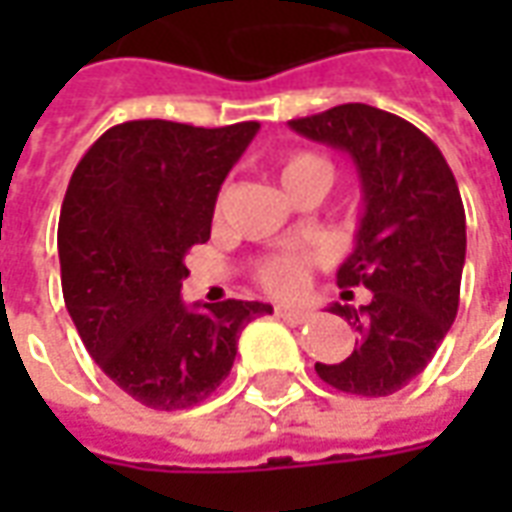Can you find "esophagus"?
I'll return each mask as SVG.
<instances>
[{
	"mask_svg": "<svg viewBox=\"0 0 512 512\" xmlns=\"http://www.w3.org/2000/svg\"><path fill=\"white\" fill-rule=\"evenodd\" d=\"M274 312H277L279 318H285V321L290 323H304L310 318V310H304V307H288V304H277Z\"/></svg>",
	"mask_w": 512,
	"mask_h": 512,
	"instance_id": "1",
	"label": "esophagus"
}]
</instances>
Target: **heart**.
<instances>
[{
  "label": "heart",
  "mask_w": 512,
  "mask_h": 512,
  "mask_svg": "<svg viewBox=\"0 0 512 512\" xmlns=\"http://www.w3.org/2000/svg\"><path fill=\"white\" fill-rule=\"evenodd\" d=\"M307 172L332 178V169H329V164L321 156H315V153H293L282 164V183L290 178H299V175H307ZM260 279H263V285L268 290L282 293V296L299 293L304 288V282H307V260L293 255L274 257V260H268L266 266H263Z\"/></svg>",
  "instance_id": "1"
}]
</instances>
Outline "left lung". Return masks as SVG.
Segmentation results:
<instances>
[{
    "instance_id": "1",
    "label": "left lung",
    "mask_w": 512,
    "mask_h": 512,
    "mask_svg": "<svg viewBox=\"0 0 512 512\" xmlns=\"http://www.w3.org/2000/svg\"><path fill=\"white\" fill-rule=\"evenodd\" d=\"M288 126L348 153L362 189L356 246L337 285H365L373 299L329 307L359 340L343 362H315V373L348 395H392L428 367L458 315L466 213L455 175L417 126L376 106H334Z\"/></svg>"
}]
</instances>
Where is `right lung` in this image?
<instances>
[{"label": "right lung", "instance_id": "add662e5", "mask_svg": "<svg viewBox=\"0 0 512 512\" xmlns=\"http://www.w3.org/2000/svg\"><path fill=\"white\" fill-rule=\"evenodd\" d=\"M260 123L131 120L76 164L62 200V296L98 367L156 411L202 403L230 376L238 334L271 304L186 307L183 257L211 238L216 197Z\"/></svg>", "mask_w": 512, "mask_h": 512}]
</instances>
